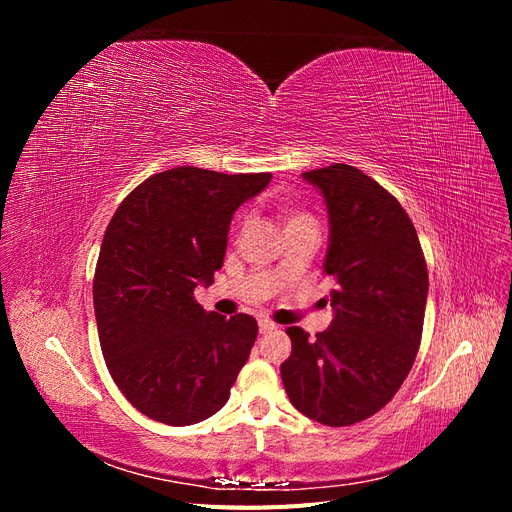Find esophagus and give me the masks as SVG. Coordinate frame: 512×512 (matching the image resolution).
<instances>
[{"instance_id": "34e87169", "label": "esophagus", "mask_w": 512, "mask_h": 512, "mask_svg": "<svg viewBox=\"0 0 512 512\" xmlns=\"http://www.w3.org/2000/svg\"><path fill=\"white\" fill-rule=\"evenodd\" d=\"M258 329H260V333H262V335H265V333L275 331V329H277V324H273L271 320H260V322H258Z\"/></svg>"}]
</instances>
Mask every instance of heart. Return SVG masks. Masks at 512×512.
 Returning a JSON list of instances; mask_svg holds the SVG:
<instances>
[{
  "mask_svg": "<svg viewBox=\"0 0 512 512\" xmlns=\"http://www.w3.org/2000/svg\"><path fill=\"white\" fill-rule=\"evenodd\" d=\"M303 222H312V224H314L312 215L299 213V211H290V213L286 215V226H292V224H303Z\"/></svg>",
  "mask_w": 512,
  "mask_h": 512,
  "instance_id": "b5f03b06",
  "label": "heart"
}]
</instances>
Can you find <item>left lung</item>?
<instances>
[{
    "instance_id": "1",
    "label": "left lung",
    "mask_w": 512,
    "mask_h": 512,
    "mask_svg": "<svg viewBox=\"0 0 512 512\" xmlns=\"http://www.w3.org/2000/svg\"><path fill=\"white\" fill-rule=\"evenodd\" d=\"M324 196L333 275V322L309 337L288 327L292 352L282 363L290 404L329 427L361 423L404 384L421 346L429 277L408 213L378 181L348 164L309 170ZM327 303V299H324Z\"/></svg>"
}]
</instances>
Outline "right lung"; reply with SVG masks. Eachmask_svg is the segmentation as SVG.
I'll return each instance as SVG.
<instances>
[{
	"mask_svg": "<svg viewBox=\"0 0 512 512\" xmlns=\"http://www.w3.org/2000/svg\"><path fill=\"white\" fill-rule=\"evenodd\" d=\"M271 173L224 175L177 166L134 188L108 224L94 309L108 371L153 421H205L230 397L256 342L252 316L205 312L194 299L222 269L228 228Z\"/></svg>",
	"mask_w": 512,
	"mask_h": 512,
	"instance_id": "1",
	"label": "right lung"
}]
</instances>
